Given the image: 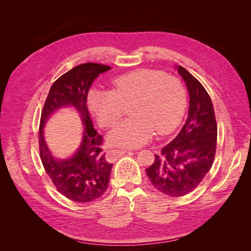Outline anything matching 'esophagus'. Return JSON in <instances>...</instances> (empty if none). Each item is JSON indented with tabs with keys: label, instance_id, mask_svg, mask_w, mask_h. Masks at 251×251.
I'll return each instance as SVG.
<instances>
[{
	"label": "esophagus",
	"instance_id": "obj_1",
	"mask_svg": "<svg viewBox=\"0 0 251 251\" xmlns=\"http://www.w3.org/2000/svg\"><path fill=\"white\" fill-rule=\"evenodd\" d=\"M127 151L126 150H121V149H118V150H111L109 151L107 153V156L110 157L111 159H115V158H118L120 157L121 155H124L125 153H126Z\"/></svg>",
	"mask_w": 251,
	"mask_h": 251
}]
</instances>
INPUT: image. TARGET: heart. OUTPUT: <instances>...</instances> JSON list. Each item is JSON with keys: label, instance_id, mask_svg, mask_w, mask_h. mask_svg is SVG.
<instances>
[{"label": "heart", "instance_id": "heart-1", "mask_svg": "<svg viewBox=\"0 0 251 251\" xmlns=\"http://www.w3.org/2000/svg\"><path fill=\"white\" fill-rule=\"evenodd\" d=\"M112 90L91 89L88 107L100 126H114L132 104L133 116L110 132L113 146L138 148L146 144L156 131L173 132L181 123L186 105V91L182 80L151 69L126 73L112 81Z\"/></svg>", "mask_w": 251, "mask_h": 251}]
</instances>
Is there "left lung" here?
Instances as JSON below:
<instances>
[{"label": "left lung", "instance_id": "8db88e82", "mask_svg": "<svg viewBox=\"0 0 251 251\" xmlns=\"http://www.w3.org/2000/svg\"><path fill=\"white\" fill-rule=\"evenodd\" d=\"M177 68L189 93L188 116L177 137L146 170L151 184L171 197L185 196L201 183L214 163L218 134L207 91L183 67Z\"/></svg>", "mask_w": 251, "mask_h": 251}]
</instances>
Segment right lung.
<instances>
[{"instance_id": "right-lung-1", "label": "right lung", "mask_w": 251, "mask_h": 251, "mask_svg": "<svg viewBox=\"0 0 251 251\" xmlns=\"http://www.w3.org/2000/svg\"><path fill=\"white\" fill-rule=\"evenodd\" d=\"M110 69L109 66L96 63L74 67L53 82L42 111L39 146L43 166L57 192L74 202L94 201L108 188L113 164L105 159V153L102 151L103 139L93 126L87 98L93 80ZM63 106H73L78 110L85 130L75 155L66 161H59L50 155L43 139L42 128L51 114Z\"/></svg>"}]
</instances>
